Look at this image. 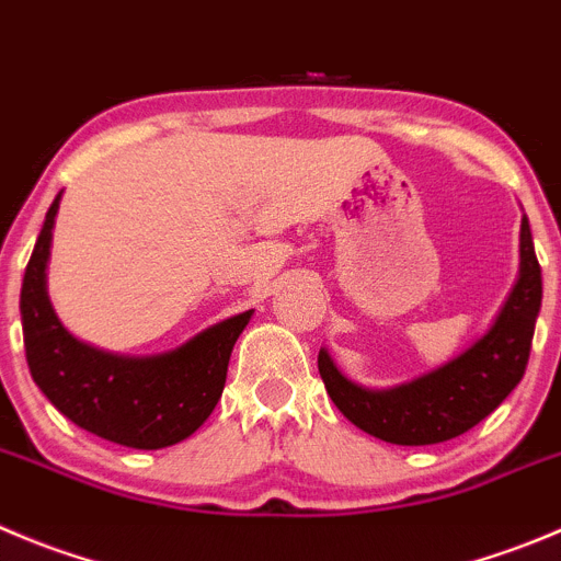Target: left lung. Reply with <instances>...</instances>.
<instances>
[{
	"mask_svg": "<svg viewBox=\"0 0 561 561\" xmlns=\"http://www.w3.org/2000/svg\"><path fill=\"white\" fill-rule=\"evenodd\" d=\"M542 302V272L529 220L520 222V275L493 328L440 369L388 391H369L346 380L319 350V375L335 408L355 426L386 444L430 446L462 435L488 419L529 364L531 335Z\"/></svg>",
	"mask_w": 561,
	"mask_h": 561,
	"instance_id": "1",
	"label": "left lung"
}]
</instances>
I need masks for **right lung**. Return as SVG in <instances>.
<instances>
[{
  "label": "right lung",
  "instance_id": "1",
  "mask_svg": "<svg viewBox=\"0 0 561 561\" xmlns=\"http://www.w3.org/2000/svg\"><path fill=\"white\" fill-rule=\"evenodd\" d=\"M60 195L46 211L21 284V324L32 380L66 419L93 435L129 446L164 449L204 424L226 386L228 357L250 313L197 333L153 357L110 355L73 339L46 297V261Z\"/></svg>",
  "mask_w": 561,
  "mask_h": 561
}]
</instances>
